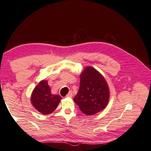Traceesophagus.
<instances>
[{"label": "esophagus", "mask_w": 151, "mask_h": 151, "mask_svg": "<svg viewBox=\"0 0 151 151\" xmlns=\"http://www.w3.org/2000/svg\"><path fill=\"white\" fill-rule=\"evenodd\" d=\"M72 96H73V94H72L71 92H68V94H67V95H66V97H68V98H71Z\"/></svg>", "instance_id": "esophagus-1"}]
</instances>
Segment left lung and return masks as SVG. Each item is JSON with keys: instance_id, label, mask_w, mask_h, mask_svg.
I'll list each match as a JSON object with an SVG mask.
<instances>
[{"instance_id": "8db88e82", "label": "left lung", "mask_w": 151, "mask_h": 151, "mask_svg": "<svg viewBox=\"0 0 151 151\" xmlns=\"http://www.w3.org/2000/svg\"><path fill=\"white\" fill-rule=\"evenodd\" d=\"M110 91L104 76L92 66L85 67L80 76V88L73 100L83 113L96 114L106 107Z\"/></svg>"}]
</instances>
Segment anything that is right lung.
Returning a JSON list of instances; mask_svg holds the SVG:
<instances>
[{
  "mask_svg": "<svg viewBox=\"0 0 151 151\" xmlns=\"http://www.w3.org/2000/svg\"><path fill=\"white\" fill-rule=\"evenodd\" d=\"M61 97L58 94H52L48 85L47 81L42 80L33 89L31 96L33 106L38 112L43 115H48L57 109Z\"/></svg>",
  "mask_w": 151,
  "mask_h": 151,
  "instance_id": "right-lung-1",
  "label": "right lung"
}]
</instances>
